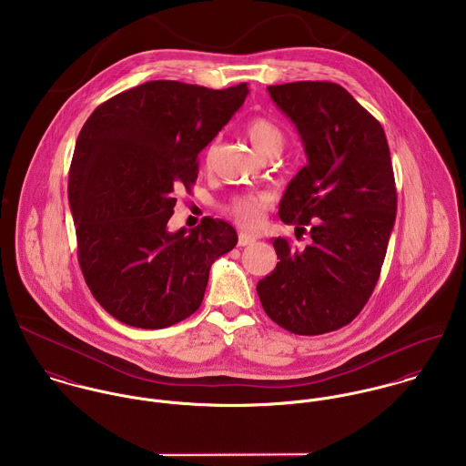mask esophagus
I'll return each instance as SVG.
<instances>
[{
	"mask_svg": "<svg viewBox=\"0 0 466 466\" xmlns=\"http://www.w3.org/2000/svg\"><path fill=\"white\" fill-rule=\"evenodd\" d=\"M257 242V237L251 235V233H246V231H240L238 233V246H251Z\"/></svg>",
	"mask_w": 466,
	"mask_h": 466,
	"instance_id": "esophagus-1",
	"label": "esophagus"
}]
</instances>
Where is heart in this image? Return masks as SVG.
<instances>
[{
  "instance_id": "heart-1",
  "label": "heart",
  "mask_w": 466,
  "mask_h": 466,
  "mask_svg": "<svg viewBox=\"0 0 466 466\" xmlns=\"http://www.w3.org/2000/svg\"><path fill=\"white\" fill-rule=\"evenodd\" d=\"M246 134L255 147V150L262 156L273 150H282L284 147V132L277 123H273L268 117H253L246 125ZM271 202V197L268 193H244L237 195L235 198L229 200L226 206V211L242 226H257L264 211L268 209Z\"/></svg>"
}]
</instances>
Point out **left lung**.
Masks as SVG:
<instances>
[{
	"label": "left lung",
	"instance_id": "obj_1",
	"mask_svg": "<svg viewBox=\"0 0 466 466\" xmlns=\"http://www.w3.org/2000/svg\"><path fill=\"white\" fill-rule=\"evenodd\" d=\"M268 90L308 156L279 215L297 235L309 226L310 240L293 248L271 238L280 262L257 291L286 330L323 334L350 323L380 279L398 206L390 152L381 125L343 86L297 81Z\"/></svg>",
	"mask_w": 466,
	"mask_h": 466
}]
</instances>
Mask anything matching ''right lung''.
<instances>
[{
	"instance_id": "add662e5",
	"label": "right lung",
	"mask_w": 466,
	"mask_h": 466,
	"mask_svg": "<svg viewBox=\"0 0 466 466\" xmlns=\"http://www.w3.org/2000/svg\"><path fill=\"white\" fill-rule=\"evenodd\" d=\"M249 94L148 81L99 105L79 132L68 200L77 258L94 299L119 321L169 327L200 308L211 264L237 246L231 224L167 220L175 191L197 180V156Z\"/></svg>"
}]
</instances>
